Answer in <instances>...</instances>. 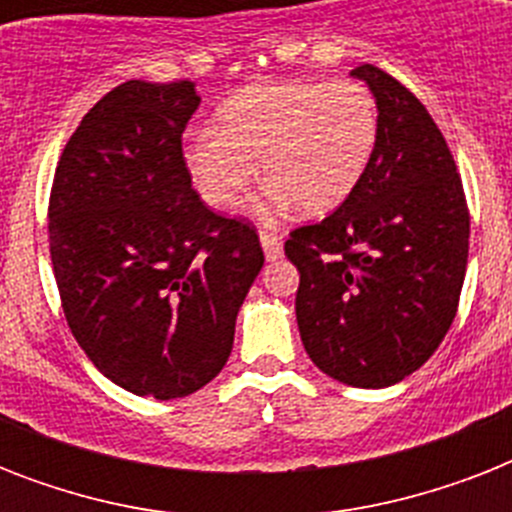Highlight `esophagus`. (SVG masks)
<instances>
[{
  "mask_svg": "<svg viewBox=\"0 0 512 512\" xmlns=\"http://www.w3.org/2000/svg\"><path fill=\"white\" fill-rule=\"evenodd\" d=\"M260 244H263L268 260H279L281 252H284V247H281V236H276V233L271 231H260Z\"/></svg>",
  "mask_w": 512,
  "mask_h": 512,
  "instance_id": "34e87169",
  "label": "esophagus"
}]
</instances>
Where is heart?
I'll list each match as a JSON object with an SVG mask.
<instances>
[{
  "label": "heart",
  "mask_w": 512,
  "mask_h": 512,
  "mask_svg": "<svg viewBox=\"0 0 512 512\" xmlns=\"http://www.w3.org/2000/svg\"><path fill=\"white\" fill-rule=\"evenodd\" d=\"M380 138V108L361 82L252 84L217 108L215 132L185 146L201 199L233 207L257 177H268L257 215L273 220L295 201L308 215L340 207L369 170Z\"/></svg>",
  "instance_id": "obj_1"
}]
</instances>
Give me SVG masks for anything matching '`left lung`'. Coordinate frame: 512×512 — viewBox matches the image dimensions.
I'll use <instances>...</instances> for the list:
<instances>
[{
	"label": "left lung",
	"instance_id": "obj_1",
	"mask_svg": "<svg viewBox=\"0 0 512 512\" xmlns=\"http://www.w3.org/2000/svg\"><path fill=\"white\" fill-rule=\"evenodd\" d=\"M380 138L356 191L289 231L300 271L297 327L321 372L388 388L428 361L452 327L468 268L470 212L449 143L404 84L364 63Z\"/></svg>",
	"mask_w": 512,
	"mask_h": 512
}]
</instances>
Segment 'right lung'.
Wrapping results in <instances>:
<instances>
[{"label":"right lung","mask_w":512,"mask_h":512,"mask_svg":"<svg viewBox=\"0 0 512 512\" xmlns=\"http://www.w3.org/2000/svg\"><path fill=\"white\" fill-rule=\"evenodd\" d=\"M191 82L130 79L84 114L55 167L47 233L60 305L92 364L135 396L215 380L265 263L255 225L191 188Z\"/></svg>","instance_id":"obj_1"}]
</instances>
